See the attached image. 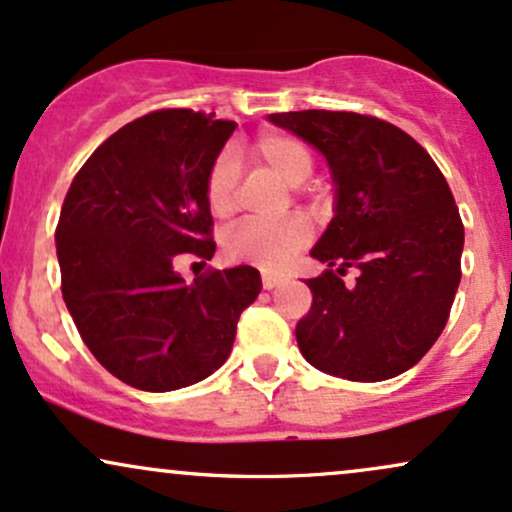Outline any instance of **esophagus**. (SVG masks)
<instances>
[{"label": "esophagus", "instance_id": "34e87169", "mask_svg": "<svg viewBox=\"0 0 512 512\" xmlns=\"http://www.w3.org/2000/svg\"><path fill=\"white\" fill-rule=\"evenodd\" d=\"M281 284V276H276V274H269V272H264L262 274V286L267 291H272V289H276V286Z\"/></svg>", "mask_w": 512, "mask_h": 512}]
</instances>
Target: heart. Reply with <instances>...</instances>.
Returning a JSON list of instances; mask_svg holds the SVG:
<instances>
[{
	"instance_id": "obj_1",
	"label": "heart",
	"mask_w": 512,
	"mask_h": 512,
	"mask_svg": "<svg viewBox=\"0 0 512 512\" xmlns=\"http://www.w3.org/2000/svg\"><path fill=\"white\" fill-rule=\"evenodd\" d=\"M255 154L289 185H301L310 178L315 158L303 139L284 132H264L255 139ZM240 185V161L236 149L226 146L209 163L204 178V199L214 216L226 219L236 211ZM308 223L291 214L276 221L245 219L228 228L223 252L233 262H250L262 269H281L308 243Z\"/></svg>"
}]
</instances>
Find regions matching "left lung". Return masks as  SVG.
Segmentation results:
<instances>
[{
  "label": "left lung",
  "instance_id": "obj_1",
  "mask_svg": "<svg viewBox=\"0 0 512 512\" xmlns=\"http://www.w3.org/2000/svg\"><path fill=\"white\" fill-rule=\"evenodd\" d=\"M322 151L337 182V214L310 255L313 305L296 339L317 370L378 383L426 356L450 317L462 276L464 226L428 151L373 115L298 110L269 115ZM357 269L354 285L341 279Z\"/></svg>",
  "mask_w": 512,
  "mask_h": 512
}]
</instances>
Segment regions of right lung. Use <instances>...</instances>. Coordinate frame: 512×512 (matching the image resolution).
Instances as JSON below:
<instances>
[{
  "label": "right lung",
  "instance_id": "add662e5",
  "mask_svg": "<svg viewBox=\"0 0 512 512\" xmlns=\"http://www.w3.org/2000/svg\"><path fill=\"white\" fill-rule=\"evenodd\" d=\"M233 129L214 113L154 110L105 139L64 197V303L98 363L137 390H178L221 368L262 291L248 264L209 267L192 284L175 272L182 257L214 255L204 178Z\"/></svg>",
  "mask_w": 512,
  "mask_h": 512
}]
</instances>
